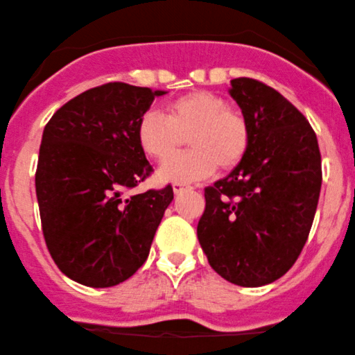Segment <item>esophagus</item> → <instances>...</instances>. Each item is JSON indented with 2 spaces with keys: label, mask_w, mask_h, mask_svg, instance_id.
<instances>
[{
  "label": "esophagus",
  "mask_w": 355,
  "mask_h": 355,
  "mask_svg": "<svg viewBox=\"0 0 355 355\" xmlns=\"http://www.w3.org/2000/svg\"><path fill=\"white\" fill-rule=\"evenodd\" d=\"M186 189H189V186H186V184H182V182H174V184H173L174 194H179V192L186 191Z\"/></svg>",
  "instance_id": "obj_1"
}]
</instances>
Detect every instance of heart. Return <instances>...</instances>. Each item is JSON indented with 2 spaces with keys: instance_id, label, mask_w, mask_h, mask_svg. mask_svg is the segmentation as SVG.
<instances>
[{
  "instance_id": "obj_1",
  "label": "heart",
  "mask_w": 355,
  "mask_h": 355,
  "mask_svg": "<svg viewBox=\"0 0 355 355\" xmlns=\"http://www.w3.org/2000/svg\"><path fill=\"white\" fill-rule=\"evenodd\" d=\"M140 148L156 161H166L183 148L193 150L163 164L164 181L196 182L217 171H232L246 158L251 146V125L239 109L210 91H191L168 104V117L148 110L138 119Z\"/></svg>"
}]
</instances>
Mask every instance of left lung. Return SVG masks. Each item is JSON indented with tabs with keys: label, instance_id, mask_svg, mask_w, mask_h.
Masks as SVG:
<instances>
[{
	"label": "left lung",
	"instance_id": "1",
	"mask_svg": "<svg viewBox=\"0 0 355 355\" xmlns=\"http://www.w3.org/2000/svg\"><path fill=\"white\" fill-rule=\"evenodd\" d=\"M232 98L251 125V146L227 178L205 187L197 238L215 272L261 287L295 264L321 191V153L306 117L274 87L232 80Z\"/></svg>",
	"mask_w": 355,
	"mask_h": 355
}]
</instances>
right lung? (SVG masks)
<instances>
[{
	"instance_id": "right-lung-1",
	"label": "right lung",
	"mask_w": 355,
	"mask_h": 355,
	"mask_svg": "<svg viewBox=\"0 0 355 355\" xmlns=\"http://www.w3.org/2000/svg\"><path fill=\"white\" fill-rule=\"evenodd\" d=\"M164 91L127 83L91 87L44 128L35 194L45 245L67 277L112 287L144 266L173 187L127 196L153 173L137 123Z\"/></svg>"
}]
</instances>
